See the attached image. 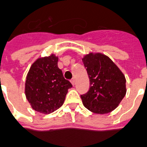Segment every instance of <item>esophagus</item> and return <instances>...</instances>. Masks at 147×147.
Masks as SVG:
<instances>
[{
	"mask_svg": "<svg viewBox=\"0 0 147 147\" xmlns=\"http://www.w3.org/2000/svg\"><path fill=\"white\" fill-rule=\"evenodd\" d=\"M71 83H72V84L74 86L75 85V84H76V80H75L74 78H73L72 80H71Z\"/></svg>",
	"mask_w": 147,
	"mask_h": 147,
	"instance_id": "obj_1",
	"label": "esophagus"
}]
</instances>
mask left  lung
<instances>
[{"mask_svg":"<svg viewBox=\"0 0 147 147\" xmlns=\"http://www.w3.org/2000/svg\"><path fill=\"white\" fill-rule=\"evenodd\" d=\"M87 69L90 89L80 95L86 109L96 114H107L119 106L126 94L123 73L109 57L90 53L82 59Z\"/></svg>","mask_w":147,"mask_h":147,"instance_id":"left-lung-1","label":"left lung"}]
</instances>
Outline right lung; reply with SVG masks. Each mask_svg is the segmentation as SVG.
<instances>
[{"instance_id": "add662e5", "label": "right lung", "mask_w": 147, "mask_h": 147, "mask_svg": "<svg viewBox=\"0 0 147 147\" xmlns=\"http://www.w3.org/2000/svg\"><path fill=\"white\" fill-rule=\"evenodd\" d=\"M57 63L58 57L54 54L38 58L26 77V98L32 109L42 114H50L60 108L68 89L72 88L71 83L63 78Z\"/></svg>"}]
</instances>
